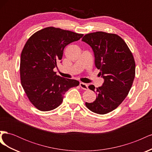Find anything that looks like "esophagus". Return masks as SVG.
I'll list each match as a JSON object with an SVG mask.
<instances>
[{"label": "esophagus", "mask_w": 152, "mask_h": 152, "mask_svg": "<svg viewBox=\"0 0 152 152\" xmlns=\"http://www.w3.org/2000/svg\"><path fill=\"white\" fill-rule=\"evenodd\" d=\"M80 86L82 89H83L84 90H87L88 89V84L84 83V82H80Z\"/></svg>", "instance_id": "obj_1"}]
</instances>
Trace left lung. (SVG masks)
I'll use <instances>...</instances> for the list:
<instances>
[{"label":"left lung","instance_id":"8db88e82","mask_svg":"<svg viewBox=\"0 0 152 152\" xmlns=\"http://www.w3.org/2000/svg\"><path fill=\"white\" fill-rule=\"evenodd\" d=\"M83 42L89 44L95 57V65L103 78V85L95 89L93 103H86L91 111L106 114L117 108L126 98L135 77V61L126 43L116 34L96 31L86 34Z\"/></svg>","mask_w":152,"mask_h":152}]
</instances>
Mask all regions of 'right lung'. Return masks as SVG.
Returning a JSON list of instances; mask_svg holds the SVG:
<instances>
[{"instance_id":"1","label":"right lung","mask_w":152,"mask_h":152,"mask_svg":"<svg viewBox=\"0 0 152 152\" xmlns=\"http://www.w3.org/2000/svg\"><path fill=\"white\" fill-rule=\"evenodd\" d=\"M83 35L47 27L37 31L26 42L21 54V82L30 102L40 111L59 107L66 92L79 85L78 80L57 75L53 69L62 59L66 45Z\"/></svg>"}]
</instances>
